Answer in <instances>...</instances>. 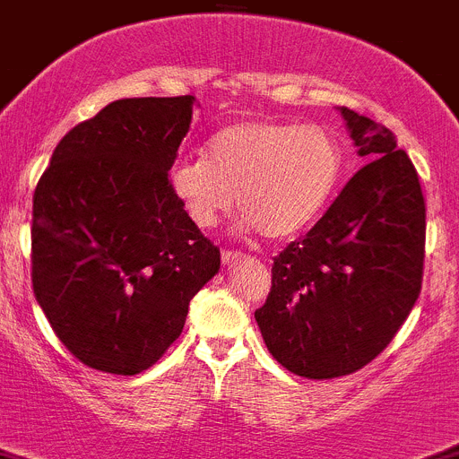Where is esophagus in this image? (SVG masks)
<instances>
[{
  "label": "esophagus",
  "mask_w": 459,
  "mask_h": 459,
  "mask_svg": "<svg viewBox=\"0 0 459 459\" xmlns=\"http://www.w3.org/2000/svg\"><path fill=\"white\" fill-rule=\"evenodd\" d=\"M242 255L244 253L233 251V248H224V251H221V262H224V264H233V262L242 260Z\"/></svg>",
  "instance_id": "1"
}]
</instances>
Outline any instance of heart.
<instances>
[{
  "label": "heart",
  "mask_w": 459,
  "mask_h": 459,
  "mask_svg": "<svg viewBox=\"0 0 459 459\" xmlns=\"http://www.w3.org/2000/svg\"><path fill=\"white\" fill-rule=\"evenodd\" d=\"M341 172L342 148L332 127L262 118L221 127L204 157L172 163L168 186L199 229L233 211L238 195L247 229L287 239L325 211Z\"/></svg>",
  "instance_id": "1"
}]
</instances>
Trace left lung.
<instances>
[{"label":"left lung","instance_id":"8db88e82","mask_svg":"<svg viewBox=\"0 0 459 459\" xmlns=\"http://www.w3.org/2000/svg\"><path fill=\"white\" fill-rule=\"evenodd\" d=\"M368 161L305 238L271 266L255 309L266 348L307 379L352 375L379 357L421 291L426 204L420 177L393 132L341 107Z\"/></svg>","mask_w":459,"mask_h":459}]
</instances>
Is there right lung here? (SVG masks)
<instances>
[{
    "label": "right lung",
    "instance_id": "1",
    "mask_svg": "<svg viewBox=\"0 0 459 459\" xmlns=\"http://www.w3.org/2000/svg\"><path fill=\"white\" fill-rule=\"evenodd\" d=\"M193 102H109L66 132L35 186L33 293L62 345L93 370L154 366L220 271V248L168 186Z\"/></svg>",
    "mask_w": 459,
    "mask_h": 459
}]
</instances>
